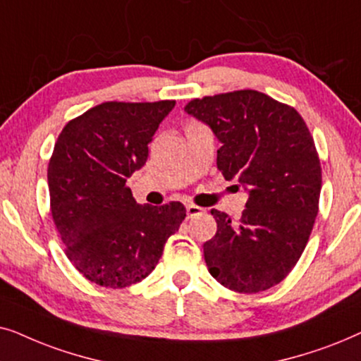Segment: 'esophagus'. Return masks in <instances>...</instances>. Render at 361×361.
<instances>
[{
	"instance_id": "obj_1",
	"label": "esophagus",
	"mask_w": 361,
	"mask_h": 361,
	"mask_svg": "<svg viewBox=\"0 0 361 361\" xmlns=\"http://www.w3.org/2000/svg\"><path fill=\"white\" fill-rule=\"evenodd\" d=\"M203 208H201V206H196V204H193V203H190V204H186V214H188V218H195V216H200V214H203Z\"/></svg>"
}]
</instances>
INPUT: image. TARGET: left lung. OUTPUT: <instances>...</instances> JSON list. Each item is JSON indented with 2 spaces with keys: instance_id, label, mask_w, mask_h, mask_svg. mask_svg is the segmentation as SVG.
Instances as JSON below:
<instances>
[{
  "instance_id": "1",
  "label": "left lung",
  "mask_w": 361,
  "mask_h": 361,
  "mask_svg": "<svg viewBox=\"0 0 361 361\" xmlns=\"http://www.w3.org/2000/svg\"><path fill=\"white\" fill-rule=\"evenodd\" d=\"M185 110L218 140V170L249 190L238 224L218 209L216 234L203 244L208 271L241 294L271 289L289 276L319 213L322 168L302 115L259 90L193 99Z\"/></svg>"
}]
</instances>
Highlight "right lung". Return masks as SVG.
Segmentation results:
<instances>
[{
	"label": "right lung",
	"mask_w": 361,
	"mask_h": 361,
	"mask_svg": "<svg viewBox=\"0 0 361 361\" xmlns=\"http://www.w3.org/2000/svg\"><path fill=\"white\" fill-rule=\"evenodd\" d=\"M173 107L175 100L102 102L57 137L47 166L51 214L67 259L94 284L123 289L140 282L183 223L180 201L142 206L127 186Z\"/></svg>",
	"instance_id": "obj_1"
}]
</instances>
